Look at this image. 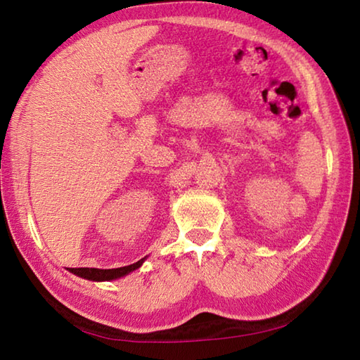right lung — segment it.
<instances>
[{"instance_id":"1","label":"right lung","mask_w":360,"mask_h":360,"mask_svg":"<svg viewBox=\"0 0 360 360\" xmlns=\"http://www.w3.org/2000/svg\"><path fill=\"white\" fill-rule=\"evenodd\" d=\"M146 259V257H144ZM144 259L138 260L136 264L129 265V266H120V268H111V270H100V268H70L71 273L75 275L90 279V281H111V279H117L120 276L129 275L130 271L136 270V268L141 266Z\"/></svg>"}]
</instances>
